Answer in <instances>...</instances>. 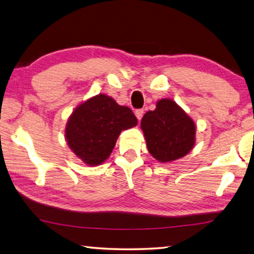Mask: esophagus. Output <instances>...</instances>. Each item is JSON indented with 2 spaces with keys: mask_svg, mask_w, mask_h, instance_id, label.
<instances>
[{
  "mask_svg": "<svg viewBox=\"0 0 254 254\" xmlns=\"http://www.w3.org/2000/svg\"><path fill=\"white\" fill-rule=\"evenodd\" d=\"M143 115H144V109H138V110L135 111V116H136L137 119H138V120L141 119V117H143Z\"/></svg>",
  "mask_w": 254,
  "mask_h": 254,
  "instance_id": "34e87169",
  "label": "esophagus"
}]
</instances>
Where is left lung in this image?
Instances as JSON below:
<instances>
[{"label":"left lung","instance_id":"left-lung-1","mask_svg":"<svg viewBox=\"0 0 254 254\" xmlns=\"http://www.w3.org/2000/svg\"><path fill=\"white\" fill-rule=\"evenodd\" d=\"M150 155L159 163H170L188 155L196 140L194 120L174 100L164 98L140 123Z\"/></svg>","mask_w":254,"mask_h":254}]
</instances>
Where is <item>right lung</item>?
<instances>
[{"mask_svg":"<svg viewBox=\"0 0 254 254\" xmlns=\"http://www.w3.org/2000/svg\"><path fill=\"white\" fill-rule=\"evenodd\" d=\"M137 123L130 108L99 93L75 107L65 125V141L86 165L98 166L110 156L120 132Z\"/></svg>","mask_w":254,"mask_h":254,"instance_id":"add662e5","label":"right lung"}]
</instances>
